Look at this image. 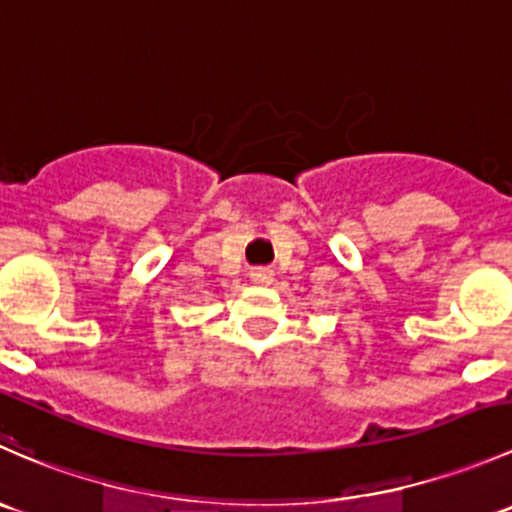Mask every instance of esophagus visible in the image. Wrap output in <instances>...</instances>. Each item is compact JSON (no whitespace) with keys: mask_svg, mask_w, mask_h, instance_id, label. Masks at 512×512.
Instances as JSON below:
<instances>
[{"mask_svg":"<svg viewBox=\"0 0 512 512\" xmlns=\"http://www.w3.org/2000/svg\"><path fill=\"white\" fill-rule=\"evenodd\" d=\"M251 281L256 283V286H271L273 283V271L271 268H254V271L249 273Z\"/></svg>","mask_w":512,"mask_h":512,"instance_id":"obj_1","label":"esophagus"}]
</instances>
